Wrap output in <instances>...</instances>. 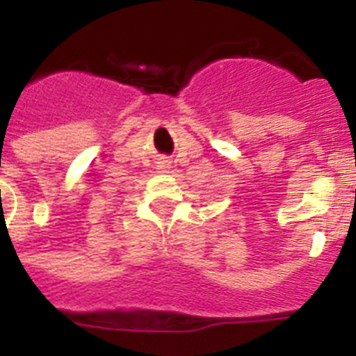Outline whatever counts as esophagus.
I'll return each instance as SVG.
<instances>
[{"label": "esophagus", "mask_w": 356, "mask_h": 356, "mask_svg": "<svg viewBox=\"0 0 356 356\" xmlns=\"http://www.w3.org/2000/svg\"><path fill=\"white\" fill-rule=\"evenodd\" d=\"M169 168H171V160H169V156H160L159 162H156V169H160V171H168Z\"/></svg>", "instance_id": "obj_1"}]
</instances>
